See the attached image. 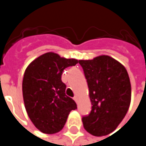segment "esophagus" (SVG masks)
<instances>
[{"label": "esophagus", "mask_w": 146, "mask_h": 146, "mask_svg": "<svg viewBox=\"0 0 146 146\" xmlns=\"http://www.w3.org/2000/svg\"><path fill=\"white\" fill-rule=\"evenodd\" d=\"M73 100H74L76 102H78V96H75L73 97Z\"/></svg>", "instance_id": "obj_1"}]
</instances>
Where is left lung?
<instances>
[{
  "label": "left lung",
  "instance_id": "1",
  "mask_svg": "<svg viewBox=\"0 0 146 146\" xmlns=\"http://www.w3.org/2000/svg\"><path fill=\"white\" fill-rule=\"evenodd\" d=\"M87 79L92 110L82 118L84 128L94 136L114 131L124 118L131 102V84L125 67L111 56L102 55L78 60Z\"/></svg>",
  "mask_w": 146,
  "mask_h": 146
}]
</instances>
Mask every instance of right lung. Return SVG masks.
Segmentation results:
<instances>
[{"label":"right lung","instance_id":"1","mask_svg":"<svg viewBox=\"0 0 146 146\" xmlns=\"http://www.w3.org/2000/svg\"><path fill=\"white\" fill-rule=\"evenodd\" d=\"M74 58L61 57L55 52L40 56L27 67L23 79V97L28 116L36 129L44 133L61 131L77 105L66 96L62 74L75 66Z\"/></svg>","mask_w":146,"mask_h":146}]
</instances>
